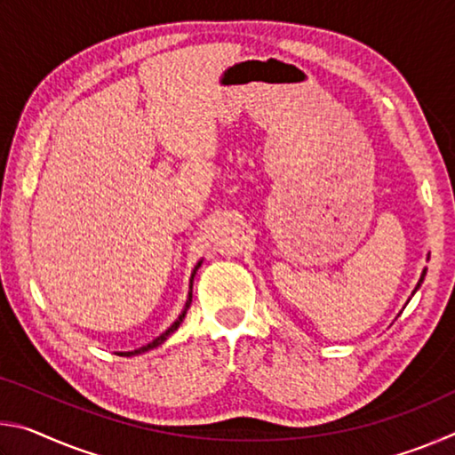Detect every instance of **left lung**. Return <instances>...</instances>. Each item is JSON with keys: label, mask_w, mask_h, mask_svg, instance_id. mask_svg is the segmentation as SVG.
I'll return each mask as SVG.
<instances>
[{"label": "left lung", "mask_w": 455, "mask_h": 455, "mask_svg": "<svg viewBox=\"0 0 455 455\" xmlns=\"http://www.w3.org/2000/svg\"><path fill=\"white\" fill-rule=\"evenodd\" d=\"M423 276H426V271H423V275H421V279H419V283H418V287H415V289H419V284L423 283Z\"/></svg>", "instance_id": "left-lung-1"}]
</instances>
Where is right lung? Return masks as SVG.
Masks as SVG:
<instances>
[{"label":"right lung","instance_id":"1","mask_svg":"<svg viewBox=\"0 0 455 455\" xmlns=\"http://www.w3.org/2000/svg\"><path fill=\"white\" fill-rule=\"evenodd\" d=\"M198 267H200V263H198ZM196 267V268H198ZM196 268H195V273H196ZM192 279H195V275H192ZM192 279H190V287H192ZM188 307H190V297H188V303H187V307H184V311H182V315H180V317L179 319H176L174 323H172V325H171V329H168L166 331V333H163V335H160L158 339H154V341L150 343V345H146V347H140V349H136V351H126V353H120V355H124V357H130V355H136V353H142V351H148V349H152V347H158V345L160 343H163L164 341V339L168 337V335H171V333H174V331L176 329H179V325H180V323H182V319H184V315H187V309H188Z\"/></svg>","mask_w":455,"mask_h":455}]
</instances>
